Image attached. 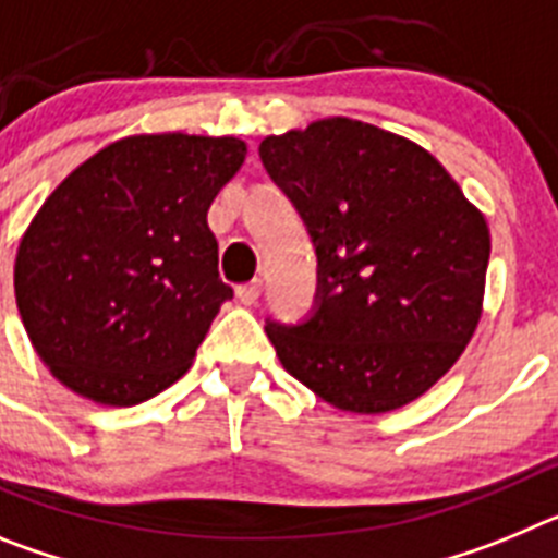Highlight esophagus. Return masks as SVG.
Segmentation results:
<instances>
[{"instance_id": "34e87169", "label": "esophagus", "mask_w": 558, "mask_h": 558, "mask_svg": "<svg viewBox=\"0 0 558 558\" xmlns=\"http://www.w3.org/2000/svg\"><path fill=\"white\" fill-rule=\"evenodd\" d=\"M259 290H263V282H259V279H254V282H248V284H240V288L234 290L236 302L245 304V307H251V304H256V299H259Z\"/></svg>"}]
</instances>
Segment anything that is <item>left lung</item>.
<instances>
[{
	"label": "left lung",
	"instance_id": "1",
	"mask_svg": "<svg viewBox=\"0 0 558 558\" xmlns=\"http://www.w3.org/2000/svg\"><path fill=\"white\" fill-rule=\"evenodd\" d=\"M259 156L322 263L313 318L265 327L284 372L347 413L397 411L430 391L483 315V211L433 153L352 117L265 136Z\"/></svg>",
	"mask_w": 558,
	"mask_h": 558
}]
</instances>
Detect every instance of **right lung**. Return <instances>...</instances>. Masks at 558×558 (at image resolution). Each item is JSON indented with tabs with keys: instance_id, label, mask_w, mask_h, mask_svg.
Segmentation results:
<instances>
[{
	"instance_id": "1",
	"label": "right lung",
	"mask_w": 558,
	"mask_h": 558,
	"mask_svg": "<svg viewBox=\"0 0 558 558\" xmlns=\"http://www.w3.org/2000/svg\"><path fill=\"white\" fill-rule=\"evenodd\" d=\"M245 142L133 133L49 192L19 240L16 307L52 377L97 405H140L192 366L231 288L209 206Z\"/></svg>"
}]
</instances>
